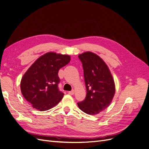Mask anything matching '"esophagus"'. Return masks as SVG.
I'll list each match as a JSON object with an SVG mask.
<instances>
[{
  "label": "esophagus",
  "instance_id": "34e87169",
  "mask_svg": "<svg viewBox=\"0 0 149 149\" xmlns=\"http://www.w3.org/2000/svg\"><path fill=\"white\" fill-rule=\"evenodd\" d=\"M68 94H70V95H73V94H74V90H72V91L68 92Z\"/></svg>",
  "mask_w": 149,
  "mask_h": 149
}]
</instances>
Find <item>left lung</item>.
Masks as SVG:
<instances>
[{"instance_id": "8db88e82", "label": "left lung", "mask_w": 149, "mask_h": 149, "mask_svg": "<svg viewBox=\"0 0 149 149\" xmlns=\"http://www.w3.org/2000/svg\"><path fill=\"white\" fill-rule=\"evenodd\" d=\"M82 62L86 96L78 102L79 109L95 115L110 105L115 94V84L109 68L96 54L86 52L78 55Z\"/></svg>"}]
</instances>
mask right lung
<instances>
[{
    "label": "right lung",
    "mask_w": 149,
    "mask_h": 149,
    "mask_svg": "<svg viewBox=\"0 0 149 149\" xmlns=\"http://www.w3.org/2000/svg\"><path fill=\"white\" fill-rule=\"evenodd\" d=\"M70 56L48 52L39 57L22 77V95L40 111L48 110L62 100L64 94L58 89V71L69 63Z\"/></svg>",
    "instance_id": "right-lung-1"
}]
</instances>
